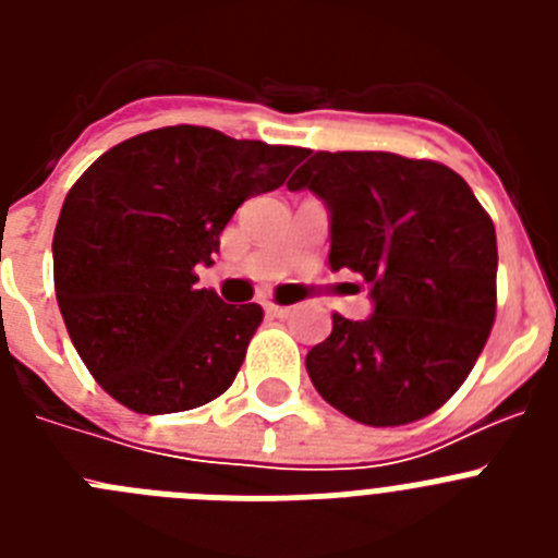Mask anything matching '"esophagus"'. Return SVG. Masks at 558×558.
<instances>
[{"mask_svg": "<svg viewBox=\"0 0 558 558\" xmlns=\"http://www.w3.org/2000/svg\"><path fill=\"white\" fill-rule=\"evenodd\" d=\"M265 313L274 315V318H288L293 313V307H284V304H276V302H265Z\"/></svg>", "mask_w": 558, "mask_h": 558, "instance_id": "esophagus-1", "label": "esophagus"}]
</instances>
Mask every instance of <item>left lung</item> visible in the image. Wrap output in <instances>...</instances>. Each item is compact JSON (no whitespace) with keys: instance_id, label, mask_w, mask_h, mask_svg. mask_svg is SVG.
<instances>
[{"instance_id":"8db88e82","label":"left lung","mask_w":558,"mask_h":558,"mask_svg":"<svg viewBox=\"0 0 558 558\" xmlns=\"http://www.w3.org/2000/svg\"><path fill=\"white\" fill-rule=\"evenodd\" d=\"M288 190L332 211V270L372 284L374 315H332L307 352L315 391L354 422L397 427L430 416L470 377L497 313V236L450 167L379 150H318Z\"/></svg>"}]
</instances>
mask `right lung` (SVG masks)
Listing matches in <instances>:
<instances>
[{"instance_id":"add662e5","label":"right lung","mask_w":558,"mask_h":558,"mask_svg":"<svg viewBox=\"0 0 558 558\" xmlns=\"http://www.w3.org/2000/svg\"><path fill=\"white\" fill-rule=\"evenodd\" d=\"M307 147L170 125L102 153L63 201L56 295L92 377L136 413H179L226 391L263 324L259 304L195 288L251 195L282 186Z\"/></svg>"}]
</instances>
